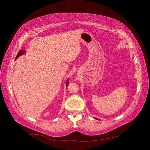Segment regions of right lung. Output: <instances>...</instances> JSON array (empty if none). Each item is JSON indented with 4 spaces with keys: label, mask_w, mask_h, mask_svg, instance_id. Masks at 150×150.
<instances>
[{
    "label": "right lung",
    "mask_w": 150,
    "mask_h": 150,
    "mask_svg": "<svg viewBox=\"0 0 150 150\" xmlns=\"http://www.w3.org/2000/svg\"><path fill=\"white\" fill-rule=\"evenodd\" d=\"M24 52H24V51H23V50H21V51H19V52H18L17 55L16 56V59H17L21 55H22V54H24ZM68 84H69V81H67V86L68 85Z\"/></svg>",
    "instance_id": "right-lung-1"
}]
</instances>
